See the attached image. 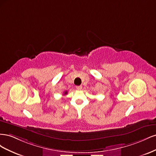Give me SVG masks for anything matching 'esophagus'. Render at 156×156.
Wrapping results in <instances>:
<instances>
[{
    "label": "esophagus",
    "instance_id": "esophagus-1",
    "mask_svg": "<svg viewBox=\"0 0 156 156\" xmlns=\"http://www.w3.org/2000/svg\"><path fill=\"white\" fill-rule=\"evenodd\" d=\"M76 88L78 90H80L82 89V86H81V85L77 86V87H76Z\"/></svg>",
    "mask_w": 156,
    "mask_h": 156
}]
</instances>
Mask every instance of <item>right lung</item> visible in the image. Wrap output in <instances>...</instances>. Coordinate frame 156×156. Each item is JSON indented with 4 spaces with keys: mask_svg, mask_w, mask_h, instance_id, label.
<instances>
[{
    "mask_svg": "<svg viewBox=\"0 0 156 156\" xmlns=\"http://www.w3.org/2000/svg\"><path fill=\"white\" fill-rule=\"evenodd\" d=\"M67 94H68V92L66 91V92H64V95H66Z\"/></svg>",
    "mask_w": 156,
    "mask_h": 156,
    "instance_id": "add662e5",
    "label": "right lung"
}]
</instances>
